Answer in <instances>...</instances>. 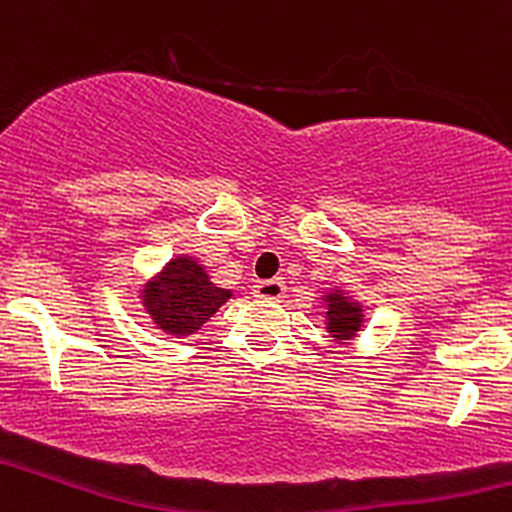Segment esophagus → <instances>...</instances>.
<instances>
[{"label":"esophagus","mask_w":512,"mask_h":512,"mask_svg":"<svg viewBox=\"0 0 512 512\" xmlns=\"http://www.w3.org/2000/svg\"><path fill=\"white\" fill-rule=\"evenodd\" d=\"M285 282L280 280V277H275V280H260L255 287H252V292H255V297H260V300H282L285 297Z\"/></svg>","instance_id":"34e87169"}]
</instances>
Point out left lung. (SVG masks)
Wrapping results in <instances>:
<instances>
[{
  "label": "left lung",
  "instance_id": "left-lung-1",
  "mask_svg": "<svg viewBox=\"0 0 512 512\" xmlns=\"http://www.w3.org/2000/svg\"><path fill=\"white\" fill-rule=\"evenodd\" d=\"M327 330L332 332L335 340H350L357 330H360V307L355 302L345 300L342 295H330L327 297Z\"/></svg>",
  "mask_w": 512,
  "mask_h": 512
}]
</instances>
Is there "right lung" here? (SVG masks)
I'll use <instances>...</instances> for the list:
<instances>
[{
	"mask_svg": "<svg viewBox=\"0 0 512 512\" xmlns=\"http://www.w3.org/2000/svg\"><path fill=\"white\" fill-rule=\"evenodd\" d=\"M230 292L215 287L190 257H177L145 290V307L152 320L172 335H192L210 320Z\"/></svg>",
	"mask_w": 512,
	"mask_h": 512,
	"instance_id": "1",
	"label": "right lung"
}]
</instances>
